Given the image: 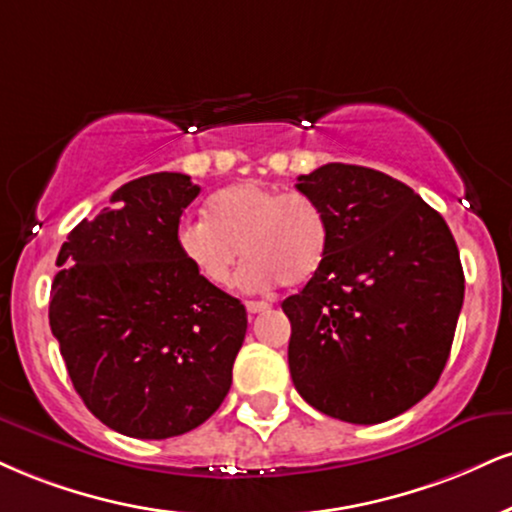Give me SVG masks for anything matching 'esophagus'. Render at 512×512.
Wrapping results in <instances>:
<instances>
[{
    "instance_id": "obj_1",
    "label": "esophagus",
    "mask_w": 512,
    "mask_h": 512,
    "mask_svg": "<svg viewBox=\"0 0 512 512\" xmlns=\"http://www.w3.org/2000/svg\"><path fill=\"white\" fill-rule=\"evenodd\" d=\"M269 307H272V303H267V300H248V303H245V310H248L250 317L260 315V312L269 310Z\"/></svg>"
}]
</instances>
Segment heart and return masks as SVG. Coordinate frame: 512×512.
Returning a JSON list of instances; mask_svg holds the SVG:
<instances>
[{
  "mask_svg": "<svg viewBox=\"0 0 512 512\" xmlns=\"http://www.w3.org/2000/svg\"><path fill=\"white\" fill-rule=\"evenodd\" d=\"M176 248L200 281L226 288L243 255L245 288L307 283L329 250V219L317 200L262 183H236L207 200V219H183Z\"/></svg>",
  "mask_w": 512,
  "mask_h": 512,
  "instance_id": "1",
  "label": "heart"
}]
</instances>
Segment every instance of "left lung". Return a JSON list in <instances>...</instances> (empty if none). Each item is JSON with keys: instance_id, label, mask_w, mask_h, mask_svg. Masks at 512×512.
I'll return each mask as SVG.
<instances>
[{"instance_id": "1", "label": "left lung", "mask_w": 512, "mask_h": 512, "mask_svg": "<svg viewBox=\"0 0 512 512\" xmlns=\"http://www.w3.org/2000/svg\"><path fill=\"white\" fill-rule=\"evenodd\" d=\"M295 188L329 219L322 269L281 303L295 389L336 420H391L448 362L465 295L458 245L415 190L367 166L324 164Z\"/></svg>"}]
</instances>
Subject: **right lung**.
<instances>
[{"instance_id": "add662e5", "label": "right lung", "mask_w": 512, "mask_h": 512, "mask_svg": "<svg viewBox=\"0 0 512 512\" xmlns=\"http://www.w3.org/2000/svg\"><path fill=\"white\" fill-rule=\"evenodd\" d=\"M200 193L162 171L121 186L61 245L49 326L73 389L114 432L169 439L200 427L231 389L248 315L207 286L176 248Z\"/></svg>"}]
</instances>
